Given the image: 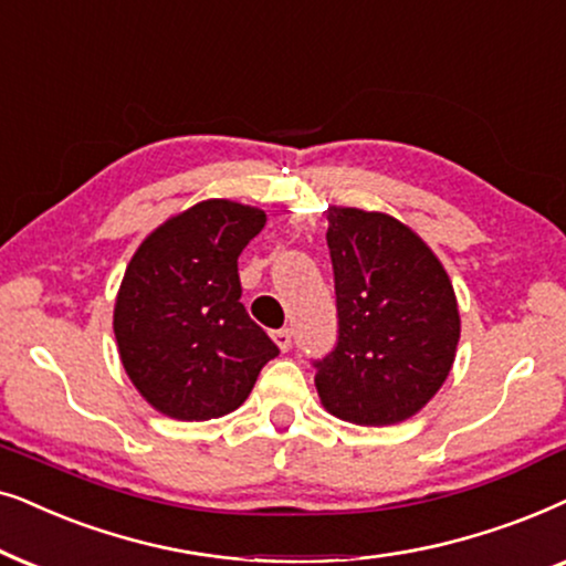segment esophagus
<instances>
[{"label":"esophagus","instance_id":"1","mask_svg":"<svg viewBox=\"0 0 566 566\" xmlns=\"http://www.w3.org/2000/svg\"><path fill=\"white\" fill-rule=\"evenodd\" d=\"M271 338H274V344L279 346V352H290V346H292V334H290V328L271 331Z\"/></svg>","mask_w":566,"mask_h":566}]
</instances>
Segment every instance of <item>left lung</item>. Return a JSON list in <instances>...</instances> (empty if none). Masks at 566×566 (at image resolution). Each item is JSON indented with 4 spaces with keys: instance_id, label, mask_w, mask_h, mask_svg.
<instances>
[{
    "instance_id": "1",
    "label": "left lung",
    "mask_w": 566,
    "mask_h": 566,
    "mask_svg": "<svg viewBox=\"0 0 566 566\" xmlns=\"http://www.w3.org/2000/svg\"><path fill=\"white\" fill-rule=\"evenodd\" d=\"M338 344L318 361L323 409L361 427L411 419L453 370L461 313L446 266L386 212L328 207Z\"/></svg>"
}]
</instances>
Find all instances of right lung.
<instances>
[{
	"label": "right lung",
	"instance_id": "obj_1",
	"mask_svg": "<svg viewBox=\"0 0 566 566\" xmlns=\"http://www.w3.org/2000/svg\"><path fill=\"white\" fill-rule=\"evenodd\" d=\"M266 212L205 199L172 214L134 251L113 305V334L132 386L155 411L207 421L251 396L279 349L240 303L238 255Z\"/></svg>",
	"mask_w": 566,
	"mask_h": 566
}]
</instances>
